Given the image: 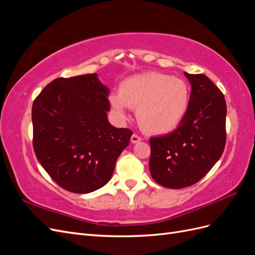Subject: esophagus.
<instances>
[{
    "label": "esophagus",
    "instance_id": "1",
    "mask_svg": "<svg viewBox=\"0 0 255 255\" xmlns=\"http://www.w3.org/2000/svg\"><path fill=\"white\" fill-rule=\"evenodd\" d=\"M141 140H142V138L137 134H133L132 137H130V141H132L133 143H137V142H139Z\"/></svg>",
    "mask_w": 255,
    "mask_h": 255
}]
</instances>
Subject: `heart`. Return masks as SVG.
I'll return each instance as SVG.
<instances>
[{
	"label": "heart",
	"mask_w": 255,
	"mask_h": 255,
	"mask_svg": "<svg viewBox=\"0 0 255 255\" xmlns=\"http://www.w3.org/2000/svg\"><path fill=\"white\" fill-rule=\"evenodd\" d=\"M110 102L119 117H126L128 107H133L137 109L138 121L144 129L166 133L179 125L186 114L189 89L181 79L148 72L123 81L119 94H112Z\"/></svg>",
	"instance_id": "heart-1"
}]
</instances>
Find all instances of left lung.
Returning a JSON list of instances; mask_svg holds the SVG:
<instances>
[{
	"label": "left lung",
	"instance_id": "obj_1",
	"mask_svg": "<svg viewBox=\"0 0 255 255\" xmlns=\"http://www.w3.org/2000/svg\"><path fill=\"white\" fill-rule=\"evenodd\" d=\"M184 74L191 85L186 114L173 132L150 138V173L172 189L201 180L222 155L227 140L225 96L205 74Z\"/></svg>",
	"mask_w": 255,
	"mask_h": 255
}]
</instances>
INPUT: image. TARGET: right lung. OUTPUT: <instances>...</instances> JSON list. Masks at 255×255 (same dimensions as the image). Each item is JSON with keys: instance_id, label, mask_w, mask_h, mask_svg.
<instances>
[{"instance_id": "right-lung-1", "label": "right lung", "mask_w": 255, "mask_h": 255, "mask_svg": "<svg viewBox=\"0 0 255 255\" xmlns=\"http://www.w3.org/2000/svg\"><path fill=\"white\" fill-rule=\"evenodd\" d=\"M109 94L92 73L52 81L33 103L36 157L54 182L74 194H88L111 180L133 134L109 122Z\"/></svg>"}]
</instances>
